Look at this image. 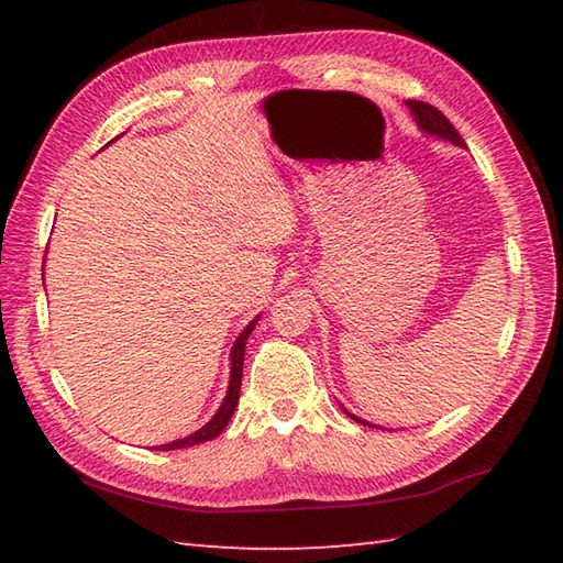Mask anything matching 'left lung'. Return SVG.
<instances>
[{"mask_svg": "<svg viewBox=\"0 0 563 563\" xmlns=\"http://www.w3.org/2000/svg\"><path fill=\"white\" fill-rule=\"evenodd\" d=\"M406 106H409V111H411V115H413V121L418 123V128L423 130L426 135H433V137H440V140H448V142H452V145H457V147H464V140L460 137V133L457 130H454V125L448 121L445 115H442L435 106H430V103H423V101H406ZM345 411V409H343ZM349 413L353 421H357V423H363V426H373V423H367V421H363V418H357L355 413H351V411H345ZM375 428V426H373Z\"/></svg>", "mask_w": 563, "mask_h": 563, "instance_id": "left-lung-1", "label": "left lung"}]
</instances>
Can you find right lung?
I'll list each match as a JSON object with an SVG mask.
<instances>
[{"mask_svg":"<svg viewBox=\"0 0 563 563\" xmlns=\"http://www.w3.org/2000/svg\"><path fill=\"white\" fill-rule=\"evenodd\" d=\"M256 321H258V317L256 319H251L249 321V327L239 333V339L234 341V345H232V353H230V387H227V397H224V401H222V406L218 409V413H214L210 421L202 426L200 430H196L194 435H188V438H181V440H174V442H166V445H159L157 450H181V448H194V445H200V442H206V440H212V438H218L222 430H224V426L230 423V418H232V413H234V409H236V401H239V389H242V369H244V351H246V341H249V336H251V331H254V327H256Z\"/></svg>","mask_w":563,"mask_h":563,"instance_id":"1","label":"right lung"}]
</instances>
